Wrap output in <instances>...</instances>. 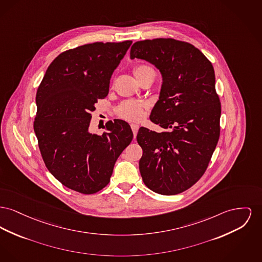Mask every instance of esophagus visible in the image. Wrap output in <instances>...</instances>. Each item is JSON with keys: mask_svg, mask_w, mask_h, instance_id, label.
<instances>
[{"mask_svg": "<svg viewBox=\"0 0 262 262\" xmlns=\"http://www.w3.org/2000/svg\"><path fill=\"white\" fill-rule=\"evenodd\" d=\"M130 126H132L133 133H134V136H135V138H136L137 135H138V132H139V124H137V123H132Z\"/></svg>", "mask_w": 262, "mask_h": 262, "instance_id": "esophagus-1", "label": "esophagus"}]
</instances>
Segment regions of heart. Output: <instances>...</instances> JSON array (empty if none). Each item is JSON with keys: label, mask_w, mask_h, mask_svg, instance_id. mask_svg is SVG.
Listing matches in <instances>:
<instances>
[{"label": "heart", "mask_w": 262, "mask_h": 262, "mask_svg": "<svg viewBox=\"0 0 262 262\" xmlns=\"http://www.w3.org/2000/svg\"><path fill=\"white\" fill-rule=\"evenodd\" d=\"M146 73H154V70L151 67L146 65L138 66L134 70V74L137 78ZM144 108H145V104L139 101L129 100V101L123 102L117 108V113L124 120H127L130 122H138L143 117Z\"/></svg>", "instance_id": "b5f03b06"}]
</instances>
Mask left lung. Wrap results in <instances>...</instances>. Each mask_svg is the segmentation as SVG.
Here are the masks:
<instances>
[{"mask_svg":"<svg viewBox=\"0 0 262 262\" xmlns=\"http://www.w3.org/2000/svg\"><path fill=\"white\" fill-rule=\"evenodd\" d=\"M135 58L151 63L162 76L149 119L169 129L139 128L140 175L155 193L176 195L203 176L219 140L221 103L214 67L198 48L172 38L137 41L130 48Z\"/></svg>","mask_w":262,"mask_h":262,"instance_id":"obj_1","label":"left lung"}]
</instances>
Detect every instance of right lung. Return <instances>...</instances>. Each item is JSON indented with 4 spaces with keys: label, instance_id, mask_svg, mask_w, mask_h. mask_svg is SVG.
Returning a JSON list of instances; mask_svg holds the SVG:
<instances>
[{
    "label": "right lung",
    "instance_id": "obj_1",
    "mask_svg": "<svg viewBox=\"0 0 262 262\" xmlns=\"http://www.w3.org/2000/svg\"><path fill=\"white\" fill-rule=\"evenodd\" d=\"M95 42L62 52L47 68L37 89L33 128L49 172L62 184L93 194L110 182L114 165L134 134L122 120L90 132L91 112L107 97L110 79L132 45Z\"/></svg>",
    "mask_w": 262,
    "mask_h": 262
}]
</instances>
